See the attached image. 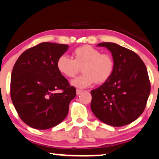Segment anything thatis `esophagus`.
Segmentation results:
<instances>
[{
    "label": "esophagus",
    "instance_id": "34e87169",
    "mask_svg": "<svg viewBox=\"0 0 159 159\" xmlns=\"http://www.w3.org/2000/svg\"><path fill=\"white\" fill-rule=\"evenodd\" d=\"M82 92H83V91L81 90V89H76V94H77L78 95H80L82 93Z\"/></svg>",
    "mask_w": 159,
    "mask_h": 159
}]
</instances>
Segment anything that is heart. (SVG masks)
Wrapping results in <instances>:
<instances>
[{"mask_svg":"<svg viewBox=\"0 0 159 159\" xmlns=\"http://www.w3.org/2000/svg\"><path fill=\"white\" fill-rule=\"evenodd\" d=\"M74 59L61 55L57 61V68L66 78H74L82 70L83 74L72 80L78 88H86L96 84H104L110 79L115 68L113 58L107 53L89 45H83L72 52Z\"/></svg>","mask_w":159,"mask_h":159,"instance_id":"heart-1","label":"heart"}]
</instances>
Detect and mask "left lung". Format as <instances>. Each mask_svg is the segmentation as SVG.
Listing matches in <instances>:
<instances>
[{
  "label": "left lung",
  "mask_w": 159,
  "mask_h": 159,
  "mask_svg": "<svg viewBox=\"0 0 159 159\" xmlns=\"http://www.w3.org/2000/svg\"><path fill=\"white\" fill-rule=\"evenodd\" d=\"M115 62L110 79L91 91V110L100 121L113 127L127 125L144 112L150 93L147 67L133 51L114 43H101Z\"/></svg>",
  "instance_id": "left-lung-1"
}]
</instances>
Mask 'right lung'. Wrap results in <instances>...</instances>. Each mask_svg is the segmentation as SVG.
Segmentation results:
<instances>
[{
    "mask_svg": "<svg viewBox=\"0 0 159 159\" xmlns=\"http://www.w3.org/2000/svg\"><path fill=\"white\" fill-rule=\"evenodd\" d=\"M68 47L43 42L24 51L13 66L11 99L19 117L30 127L49 129L67 116L76 89L58 71L57 61Z\"/></svg>",
    "mask_w": 159,
    "mask_h": 159,
    "instance_id": "1",
    "label": "right lung"
}]
</instances>
